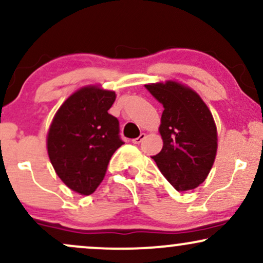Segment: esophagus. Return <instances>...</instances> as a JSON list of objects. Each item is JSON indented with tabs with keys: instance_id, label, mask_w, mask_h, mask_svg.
<instances>
[{
	"instance_id": "obj_1",
	"label": "esophagus",
	"mask_w": 263,
	"mask_h": 263,
	"mask_svg": "<svg viewBox=\"0 0 263 263\" xmlns=\"http://www.w3.org/2000/svg\"><path fill=\"white\" fill-rule=\"evenodd\" d=\"M144 138H146V134H141L137 138H134V140H132V142H134L135 144H140L141 142L144 140Z\"/></svg>"
}]
</instances>
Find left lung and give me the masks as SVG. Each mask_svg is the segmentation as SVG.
Returning a JSON list of instances; mask_svg holds the SVG:
<instances>
[{"label":"left lung","instance_id":"8db88e82","mask_svg":"<svg viewBox=\"0 0 263 263\" xmlns=\"http://www.w3.org/2000/svg\"><path fill=\"white\" fill-rule=\"evenodd\" d=\"M146 89L164 108L159 126L163 148L152 158L178 192L197 188L218 149L213 115L194 90L176 81L148 84Z\"/></svg>","mask_w":263,"mask_h":263}]
</instances>
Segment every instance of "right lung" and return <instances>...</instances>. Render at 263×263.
<instances>
[{
    "instance_id": "right-lung-1",
    "label": "right lung",
    "mask_w": 263,
    "mask_h": 263,
    "mask_svg": "<svg viewBox=\"0 0 263 263\" xmlns=\"http://www.w3.org/2000/svg\"><path fill=\"white\" fill-rule=\"evenodd\" d=\"M115 99L114 91L83 87L66 99L49 127L50 163L65 185L81 195L95 192L111 156L125 143L119 120L108 114Z\"/></svg>"
}]
</instances>
